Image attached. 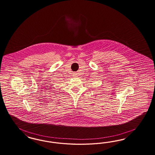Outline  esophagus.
Returning <instances> with one entry per match:
<instances>
[{"instance_id":"obj_1","label":"esophagus","mask_w":155,"mask_h":155,"mask_svg":"<svg viewBox=\"0 0 155 155\" xmlns=\"http://www.w3.org/2000/svg\"><path fill=\"white\" fill-rule=\"evenodd\" d=\"M75 75H77V74H75Z\"/></svg>"}]
</instances>
